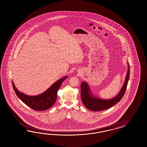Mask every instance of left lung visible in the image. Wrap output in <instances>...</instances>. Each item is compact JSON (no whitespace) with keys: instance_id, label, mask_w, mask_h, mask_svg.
Returning a JSON list of instances; mask_svg holds the SVG:
<instances>
[{"instance_id":"left-lung-1","label":"left lung","mask_w":147,"mask_h":147,"mask_svg":"<svg viewBox=\"0 0 147 147\" xmlns=\"http://www.w3.org/2000/svg\"><path fill=\"white\" fill-rule=\"evenodd\" d=\"M128 65V69L125 78V84L119 94L115 98L110 100H101L94 98L90 94L89 87L87 84L82 82L81 84V98L82 102L85 107L92 111H102L107 109L120 102L123 96L127 89L130 76V67Z\"/></svg>"}]
</instances>
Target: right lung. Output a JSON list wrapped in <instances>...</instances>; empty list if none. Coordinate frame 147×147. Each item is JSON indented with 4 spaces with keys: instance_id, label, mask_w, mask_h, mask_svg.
Segmentation results:
<instances>
[{
    "instance_id": "add662e5",
    "label": "right lung",
    "mask_w": 147,
    "mask_h": 147,
    "mask_svg": "<svg viewBox=\"0 0 147 147\" xmlns=\"http://www.w3.org/2000/svg\"><path fill=\"white\" fill-rule=\"evenodd\" d=\"M67 78V76H65L61 79L52 85V86L45 91L44 93L34 96H27L26 95L20 93L16 88L13 82L12 85L14 90L17 96L27 106L30 107L34 111H45L49 109L55 102L58 90L60 88L62 82Z\"/></svg>"
}]
</instances>
